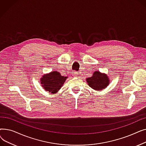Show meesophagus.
Returning a JSON list of instances; mask_svg holds the SVG:
<instances>
[{
	"mask_svg": "<svg viewBox=\"0 0 146 146\" xmlns=\"http://www.w3.org/2000/svg\"><path fill=\"white\" fill-rule=\"evenodd\" d=\"M78 74V73L77 72H74H74H72V75L74 76H77Z\"/></svg>",
	"mask_w": 146,
	"mask_h": 146,
	"instance_id": "1",
	"label": "esophagus"
}]
</instances>
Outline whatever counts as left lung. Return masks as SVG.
Segmentation results:
<instances>
[{
  "mask_svg": "<svg viewBox=\"0 0 146 146\" xmlns=\"http://www.w3.org/2000/svg\"><path fill=\"white\" fill-rule=\"evenodd\" d=\"M110 79L105 74L95 72L93 76L86 79L88 85L94 90H101L108 85Z\"/></svg>",
  "mask_w": 146,
  "mask_h": 146,
  "instance_id": "obj_1",
  "label": "left lung"
}]
</instances>
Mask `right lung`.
<instances>
[{
    "instance_id": "right-lung-1",
    "label": "right lung",
    "mask_w": 146,
    "mask_h": 146,
    "mask_svg": "<svg viewBox=\"0 0 146 146\" xmlns=\"http://www.w3.org/2000/svg\"><path fill=\"white\" fill-rule=\"evenodd\" d=\"M67 78L61 76L58 72H52L44 75L41 78V83L46 91L55 94L63 86Z\"/></svg>"
}]
</instances>
